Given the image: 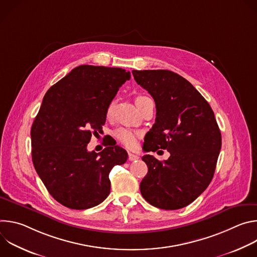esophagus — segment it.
<instances>
[{
    "label": "esophagus",
    "mask_w": 257,
    "mask_h": 257,
    "mask_svg": "<svg viewBox=\"0 0 257 257\" xmlns=\"http://www.w3.org/2000/svg\"><path fill=\"white\" fill-rule=\"evenodd\" d=\"M138 159H139L138 156H136V155H134V154H132V153H128V160H129V161L133 162V161H136V160H138Z\"/></svg>",
    "instance_id": "obj_1"
}]
</instances>
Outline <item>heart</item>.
<instances>
[{
	"mask_svg": "<svg viewBox=\"0 0 257 257\" xmlns=\"http://www.w3.org/2000/svg\"><path fill=\"white\" fill-rule=\"evenodd\" d=\"M146 98V96H143V95H138L136 98H135V103H138ZM113 106H114V103L111 102L107 107V115H109L112 113L113 111ZM114 136L115 138L121 143L123 144L124 146H126L127 149H134L136 144H137V141H138V138L140 137V134L137 132V131H134V130H131V129H127V128H118L114 131Z\"/></svg>",
	"mask_w": 257,
	"mask_h": 257,
	"instance_id": "heart-1",
	"label": "heart"
}]
</instances>
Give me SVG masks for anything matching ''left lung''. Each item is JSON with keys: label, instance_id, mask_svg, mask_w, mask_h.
Returning <instances> with one entry per match:
<instances>
[{"label": "left lung", "instance_id": "8db88e82", "mask_svg": "<svg viewBox=\"0 0 257 257\" xmlns=\"http://www.w3.org/2000/svg\"><path fill=\"white\" fill-rule=\"evenodd\" d=\"M135 81L154 97L156 123L144 151L167 150L170 158L142 157L149 172L140 183L152 205L174 210L193 202L209 185L222 148V135L205 98L185 78L169 70H133ZM147 135V134H146Z\"/></svg>", "mask_w": 257, "mask_h": 257}]
</instances>
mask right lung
I'll list each match as a JSON object with an SVG mask.
<instances>
[{
  "mask_svg": "<svg viewBox=\"0 0 257 257\" xmlns=\"http://www.w3.org/2000/svg\"><path fill=\"white\" fill-rule=\"evenodd\" d=\"M130 79L122 68L81 65L46 93L30 135L34 169L49 193L71 209H86L109 194L108 174L123 165L127 152L118 145L88 152L91 134L100 132L107 107Z\"/></svg>",
  "mask_w": 257,
  "mask_h": 257,
  "instance_id": "obj_1",
  "label": "right lung"
}]
</instances>
